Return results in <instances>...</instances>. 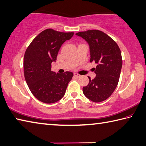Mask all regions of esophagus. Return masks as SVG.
<instances>
[{
  "mask_svg": "<svg viewBox=\"0 0 146 146\" xmlns=\"http://www.w3.org/2000/svg\"><path fill=\"white\" fill-rule=\"evenodd\" d=\"M74 76L76 78H81V75H79V74H76V73H74Z\"/></svg>",
  "mask_w": 146,
  "mask_h": 146,
  "instance_id": "esophagus-1",
  "label": "esophagus"
}]
</instances>
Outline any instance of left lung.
<instances>
[{
    "mask_svg": "<svg viewBox=\"0 0 146 146\" xmlns=\"http://www.w3.org/2000/svg\"><path fill=\"white\" fill-rule=\"evenodd\" d=\"M76 35L88 43L90 62L97 64L93 68L96 77L89 78V84L82 88L85 97L94 102L106 100L117 86L122 67L121 53L116 42L108 35L98 30L80 32Z\"/></svg>",
    "mask_w": 146,
    "mask_h": 146,
    "instance_id": "obj_1",
    "label": "left lung"
}]
</instances>
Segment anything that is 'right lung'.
<instances>
[{
    "label": "right lung",
    "mask_w": 146,
    "mask_h": 146,
    "mask_svg": "<svg viewBox=\"0 0 146 146\" xmlns=\"http://www.w3.org/2000/svg\"><path fill=\"white\" fill-rule=\"evenodd\" d=\"M74 32H60L48 29L35 37L25 53V79L30 92L39 101L52 104L64 97L74 74L51 70L62 45L73 36Z\"/></svg>",
    "instance_id": "1"
}]
</instances>
